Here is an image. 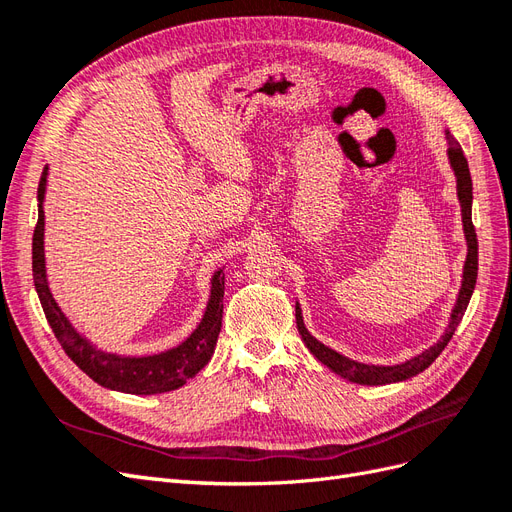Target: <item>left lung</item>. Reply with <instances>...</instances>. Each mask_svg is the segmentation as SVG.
I'll return each instance as SVG.
<instances>
[{"mask_svg":"<svg viewBox=\"0 0 512 512\" xmlns=\"http://www.w3.org/2000/svg\"><path fill=\"white\" fill-rule=\"evenodd\" d=\"M446 141H448V162H451L453 173L457 177V198L461 203V220H463V232H466V243H468V256H466V265H463V280L461 288L457 294V303L451 312V322H448V329L444 335L438 339V344L429 346L421 354L412 356L410 361L399 363V365H367L352 361L348 356L335 352L333 348L324 346L322 342L305 329L303 314H301V305H294V316H297V329L303 339V344L307 350L312 352L316 359L333 369L335 374L342 378L356 382V384H367V386H380V384H391V382H401L408 380L416 374L425 371L433 361L438 359L440 352L446 348V344L451 342V337L455 335V329L459 327V322L466 314L468 303L472 299V292L476 286V275H478V241H476V230L472 224V177H470V168L468 160L463 156L461 145L455 141L453 134L446 130Z\"/></svg>","mask_w":512,"mask_h":512,"instance_id":"left-lung-1","label":"left lung"}]
</instances>
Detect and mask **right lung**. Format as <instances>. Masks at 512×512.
Instances as JSON below:
<instances>
[{
    "label": "right lung",
    "mask_w": 512,
    "mask_h": 512,
    "mask_svg": "<svg viewBox=\"0 0 512 512\" xmlns=\"http://www.w3.org/2000/svg\"><path fill=\"white\" fill-rule=\"evenodd\" d=\"M49 166H44L38 185V224L34 230L32 245V267L38 299L42 303L44 316L61 348L70 359L79 365L85 374L98 382L104 389L130 393V395H158L175 391L190 378H194L213 356L218 335L222 329L224 314V273L218 269L211 277V292L205 307V316L188 339L175 348L147 354V356H123L115 352H104L89 342L72 327V322L64 314V309L55 301L53 292L46 280L44 265V194Z\"/></svg>",
    "instance_id": "right-lung-1"
}]
</instances>
